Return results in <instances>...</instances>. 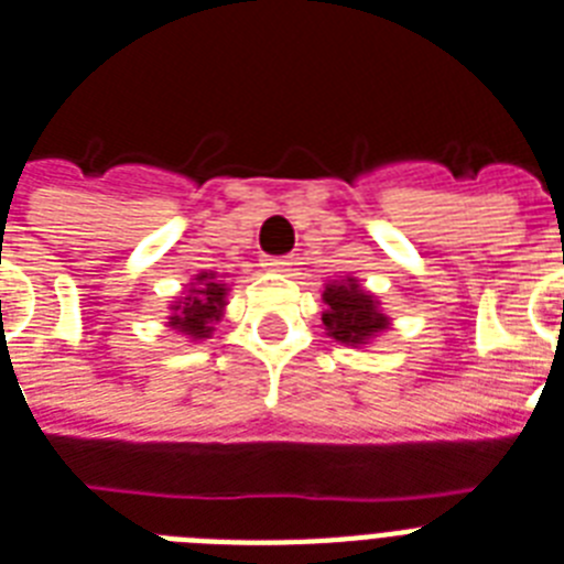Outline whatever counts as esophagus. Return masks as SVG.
<instances>
[{
	"label": "esophagus",
	"instance_id": "1",
	"mask_svg": "<svg viewBox=\"0 0 564 564\" xmlns=\"http://www.w3.org/2000/svg\"><path fill=\"white\" fill-rule=\"evenodd\" d=\"M263 265L269 269V272H290L292 260L290 257H265Z\"/></svg>",
	"mask_w": 564,
	"mask_h": 564
}]
</instances>
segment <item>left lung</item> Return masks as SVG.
<instances>
[{
	"mask_svg": "<svg viewBox=\"0 0 564 564\" xmlns=\"http://www.w3.org/2000/svg\"><path fill=\"white\" fill-rule=\"evenodd\" d=\"M322 301L327 310L322 313L327 336L343 345H369L377 334L389 327V318L380 313V301L357 283V278L330 281L325 286Z\"/></svg>",
	"mask_w": 564,
	"mask_h": 564,
	"instance_id": "8db88e82",
	"label": "left lung"
}]
</instances>
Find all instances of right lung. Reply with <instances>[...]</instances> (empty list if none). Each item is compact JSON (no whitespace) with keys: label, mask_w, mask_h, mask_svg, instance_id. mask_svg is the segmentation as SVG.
Here are the masks:
<instances>
[{"label":"right lung","mask_w":564,"mask_h":564,"mask_svg":"<svg viewBox=\"0 0 564 564\" xmlns=\"http://www.w3.org/2000/svg\"><path fill=\"white\" fill-rule=\"evenodd\" d=\"M225 295H228V283L216 281V274H195L187 295L170 307V327L181 330L189 339H207L213 334V325L221 318Z\"/></svg>","instance_id":"obj_1"}]
</instances>
